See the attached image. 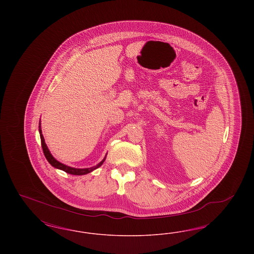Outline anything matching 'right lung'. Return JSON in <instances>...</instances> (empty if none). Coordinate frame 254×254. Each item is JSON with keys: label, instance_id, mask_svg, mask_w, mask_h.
I'll list each match as a JSON object with an SVG mask.
<instances>
[{"label": "right lung", "instance_id": "add662e5", "mask_svg": "<svg viewBox=\"0 0 254 254\" xmlns=\"http://www.w3.org/2000/svg\"><path fill=\"white\" fill-rule=\"evenodd\" d=\"M39 133H40V137H41V143H42V147H43L44 154H45V156L47 158V160L49 161V164H50L53 168L61 169V170H64V171L66 172V173H69V174H72V175H85V174H87V173H89V172L95 170V169H98V168H100V167L104 164V162H105V160H106V157H107V154H106L105 158H104L99 164H97L96 166L91 167V168L76 169V168H72V167L66 166V165H64V164L59 162L58 160H56L55 158L52 156V154L50 153L49 147H48V145H47L46 142H45V138H44V136H43V134H42L41 121L39 123Z\"/></svg>", "mask_w": 254, "mask_h": 254}]
</instances>
